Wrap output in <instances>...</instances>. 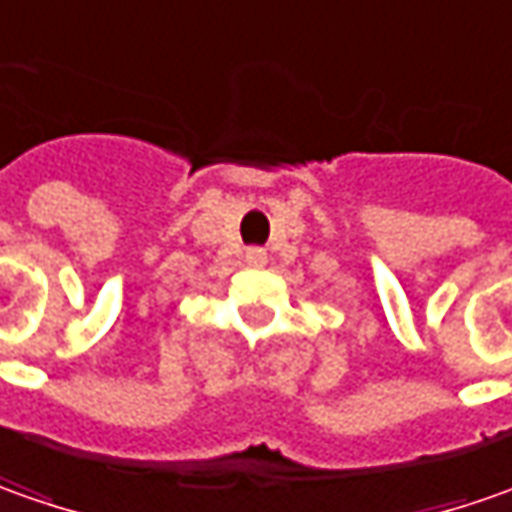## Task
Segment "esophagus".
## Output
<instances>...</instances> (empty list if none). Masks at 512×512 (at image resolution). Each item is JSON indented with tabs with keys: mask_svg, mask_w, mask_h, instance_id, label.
<instances>
[{
	"mask_svg": "<svg viewBox=\"0 0 512 512\" xmlns=\"http://www.w3.org/2000/svg\"><path fill=\"white\" fill-rule=\"evenodd\" d=\"M246 263H249V266H263V263H266V249H249V252H246Z\"/></svg>",
	"mask_w": 512,
	"mask_h": 512,
	"instance_id": "1",
	"label": "esophagus"
}]
</instances>
